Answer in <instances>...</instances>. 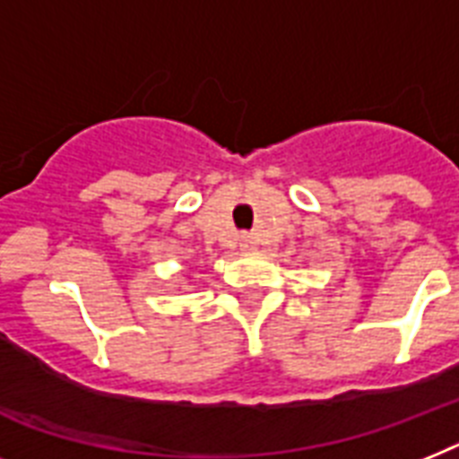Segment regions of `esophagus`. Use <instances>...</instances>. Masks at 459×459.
<instances>
[{
    "label": "esophagus",
    "instance_id": "obj_1",
    "mask_svg": "<svg viewBox=\"0 0 459 459\" xmlns=\"http://www.w3.org/2000/svg\"><path fill=\"white\" fill-rule=\"evenodd\" d=\"M241 251H255V241H253V237H241Z\"/></svg>",
    "mask_w": 459,
    "mask_h": 459
}]
</instances>
